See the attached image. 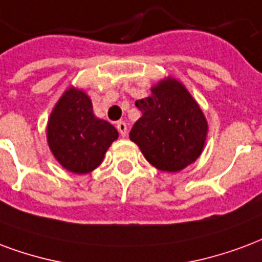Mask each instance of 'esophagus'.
I'll use <instances>...</instances> for the list:
<instances>
[{"label": "esophagus", "mask_w": 262, "mask_h": 262, "mask_svg": "<svg viewBox=\"0 0 262 262\" xmlns=\"http://www.w3.org/2000/svg\"><path fill=\"white\" fill-rule=\"evenodd\" d=\"M116 129H118V132H119V135H121L122 137L126 136V133H127V126H126L125 122H118V123H116Z\"/></svg>", "instance_id": "34e87169"}]
</instances>
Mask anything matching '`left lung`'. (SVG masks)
Returning a JSON list of instances; mask_svg holds the SVG:
<instances>
[{
    "mask_svg": "<svg viewBox=\"0 0 262 262\" xmlns=\"http://www.w3.org/2000/svg\"><path fill=\"white\" fill-rule=\"evenodd\" d=\"M136 106L141 118L129 137L151 165L164 172H179L201 156L208 123L183 83L165 77L151 87L150 96L137 100Z\"/></svg>",
    "mask_w": 262,
    "mask_h": 262,
    "instance_id": "8db88e82",
    "label": "left lung"
}]
</instances>
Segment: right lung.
Segmentation results:
<instances>
[{"label": "right lung", "instance_id": "add662e5", "mask_svg": "<svg viewBox=\"0 0 262 262\" xmlns=\"http://www.w3.org/2000/svg\"><path fill=\"white\" fill-rule=\"evenodd\" d=\"M118 136L110 122L94 115L90 97L73 86L65 90L48 118L47 143L52 156L77 175L100 166Z\"/></svg>", "mask_w": 262, "mask_h": 262}]
</instances>
